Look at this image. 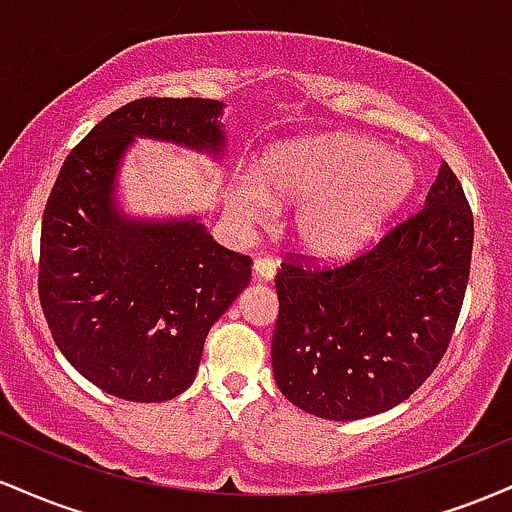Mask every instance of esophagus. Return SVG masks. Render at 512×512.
Returning <instances> with one entry per match:
<instances>
[{
    "label": "esophagus",
    "instance_id": "1",
    "mask_svg": "<svg viewBox=\"0 0 512 512\" xmlns=\"http://www.w3.org/2000/svg\"><path fill=\"white\" fill-rule=\"evenodd\" d=\"M252 269H255V274L264 281H272L276 276V262L269 260V257H257L255 264H252Z\"/></svg>",
    "mask_w": 512,
    "mask_h": 512
}]
</instances>
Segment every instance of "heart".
<instances>
[{
	"label": "heart",
	"instance_id": "obj_1",
	"mask_svg": "<svg viewBox=\"0 0 512 512\" xmlns=\"http://www.w3.org/2000/svg\"><path fill=\"white\" fill-rule=\"evenodd\" d=\"M409 158L354 134H327L269 151L257 178L240 182L233 209L252 226L276 221V204L298 207L296 243L320 262L361 252L414 195Z\"/></svg>",
	"mask_w": 512,
	"mask_h": 512
}]
</instances>
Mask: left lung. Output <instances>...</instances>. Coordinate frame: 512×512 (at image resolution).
Returning <instances> with one entry per match:
<instances>
[{
	"instance_id": "1",
	"label": "left lung",
	"mask_w": 512,
	"mask_h": 512,
	"mask_svg": "<svg viewBox=\"0 0 512 512\" xmlns=\"http://www.w3.org/2000/svg\"><path fill=\"white\" fill-rule=\"evenodd\" d=\"M474 219L448 163L424 209L339 267L276 274L272 368L308 414L354 421L397 407L448 349L472 262Z\"/></svg>"
}]
</instances>
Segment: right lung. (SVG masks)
Masks as SVG:
<instances>
[{
	"instance_id": "add662e5",
	"label": "right lung",
	"mask_w": 512,
	"mask_h": 512,
	"mask_svg": "<svg viewBox=\"0 0 512 512\" xmlns=\"http://www.w3.org/2000/svg\"><path fill=\"white\" fill-rule=\"evenodd\" d=\"M223 103L139 98L110 113L67 156L40 231L38 291L52 339L108 395L166 402L195 380L204 339L250 284L248 255L226 250L197 216L137 219L117 207L134 139L221 158Z\"/></svg>"
}]
</instances>
